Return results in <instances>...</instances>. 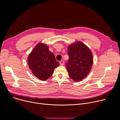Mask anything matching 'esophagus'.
Listing matches in <instances>:
<instances>
[{
  "instance_id": "esophagus-1",
  "label": "esophagus",
  "mask_w": 120,
  "mask_h": 120,
  "mask_svg": "<svg viewBox=\"0 0 120 120\" xmlns=\"http://www.w3.org/2000/svg\"><path fill=\"white\" fill-rule=\"evenodd\" d=\"M60 65L61 66H63L64 65V63H65V62H64V61H63V60H61V61H60Z\"/></svg>"
}]
</instances>
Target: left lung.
Here are the masks:
<instances>
[{"label":"left lung","instance_id":"obj_1","mask_svg":"<svg viewBox=\"0 0 120 120\" xmlns=\"http://www.w3.org/2000/svg\"><path fill=\"white\" fill-rule=\"evenodd\" d=\"M69 60L66 64L69 77L75 82L82 80L88 75L93 64L90 49L81 41L68 47Z\"/></svg>","mask_w":120,"mask_h":120}]
</instances>
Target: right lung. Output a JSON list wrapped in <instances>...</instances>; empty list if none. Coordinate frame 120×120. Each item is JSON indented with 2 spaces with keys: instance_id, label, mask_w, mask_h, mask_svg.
<instances>
[{
  "instance_id": "right-lung-1",
  "label": "right lung",
  "mask_w": 120,
  "mask_h": 120,
  "mask_svg": "<svg viewBox=\"0 0 120 120\" xmlns=\"http://www.w3.org/2000/svg\"><path fill=\"white\" fill-rule=\"evenodd\" d=\"M28 64L32 72L38 79L46 81L52 75L55 68L59 66L54 54L47 45L38 43L29 54Z\"/></svg>"
}]
</instances>
